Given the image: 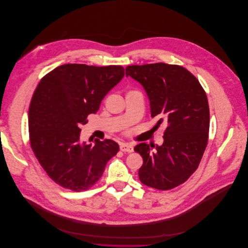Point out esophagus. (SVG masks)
<instances>
[{
	"label": "esophagus",
	"instance_id": "1",
	"mask_svg": "<svg viewBox=\"0 0 248 248\" xmlns=\"http://www.w3.org/2000/svg\"><path fill=\"white\" fill-rule=\"evenodd\" d=\"M120 151L123 153H133L134 147L130 143H121L120 144Z\"/></svg>",
	"mask_w": 248,
	"mask_h": 248
}]
</instances>
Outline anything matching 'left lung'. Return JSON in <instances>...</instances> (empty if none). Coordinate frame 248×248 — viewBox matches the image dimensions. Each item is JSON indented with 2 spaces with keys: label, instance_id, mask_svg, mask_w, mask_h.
<instances>
[{
  "label": "left lung",
  "instance_id": "obj_1",
  "mask_svg": "<svg viewBox=\"0 0 248 248\" xmlns=\"http://www.w3.org/2000/svg\"><path fill=\"white\" fill-rule=\"evenodd\" d=\"M131 76L144 89L155 125L165 126L163 143L135 146L143 160L140 181L160 190L185 183L197 169L208 141L209 106L202 85L188 70L162 62L129 65Z\"/></svg>",
  "mask_w": 248,
  "mask_h": 248
}]
</instances>
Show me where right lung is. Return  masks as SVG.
<instances>
[{"mask_svg": "<svg viewBox=\"0 0 248 248\" xmlns=\"http://www.w3.org/2000/svg\"><path fill=\"white\" fill-rule=\"evenodd\" d=\"M124 76L120 65L68 63L45 75L32 96L28 127L32 151L55 183L75 191L93 186L119 145L111 140L80 141V126L100 108Z\"/></svg>", "mask_w": 248, "mask_h": 248, "instance_id": "add662e5", "label": "right lung"}]
</instances>
